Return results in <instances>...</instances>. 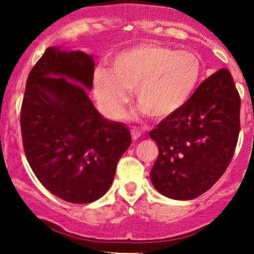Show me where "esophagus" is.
Returning a JSON list of instances; mask_svg holds the SVG:
<instances>
[{
    "instance_id": "1",
    "label": "esophagus",
    "mask_w": 254,
    "mask_h": 254,
    "mask_svg": "<svg viewBox=\"0 0 254 254\" xmlns=\"http://www.w3.org/2000/svg\"><path fill=\"white\" fill-rule=\"evenodd\" d=\"M140 135H141V130L137 129V127H132V129H131V136H132V139H134V140L139 139Z\"/></svg>"
}]
</instances>
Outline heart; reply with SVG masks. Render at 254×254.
Returning <instances> with one entry per match:
<instances>
[{"label":"heart","instance_id":"b5f03b06","mask_svg":"<svg viewBox=\"0 0 254 254\" xmlns=\"http://www.w3.org/2000/svg\"><path fill=\"white\" fill-rule=\"evenodd\" d=\"M201 74L202 62L195 52L141 43L118 54L113 70L95 68L93 90L102 112L112 119L122 118L134 88L142 109L166 118L189 102Z\"/></svg>","mask_w":254,"mask_h":254}]
</instances>
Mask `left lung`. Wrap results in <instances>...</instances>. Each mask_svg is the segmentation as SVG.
<instances>
[{
	"label": "left lung",
	"mask_w": 254,
	"mask_h": 254,
	"mask_svg": "<svg viewBox=\"0 0 254 254\" xmlns=\"http://www.w3.org/2000/svg\"><path fill=\"white\" fill-rule=\"evenodd\" d=\"M240 113L241 97L232 74L221 68L198 85L181 109L150 131L159 146L150 171L155 189L174 200H192L210 190L235 154Z\"/></svg>",
	"instance_id": "left-lung-1"
}]
</instances>
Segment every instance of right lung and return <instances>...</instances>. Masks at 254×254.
<instances>
[{
	"instance_id": "obj_1",
	"label": "right lung",
	"mask_w": 254,
	"mask_h": 254,
	"mask_svg": "<svg viewBox=\"0 0 254 254\" xmlns=\"http://www.w3.org/2000/svg\"><path fill=\"white\" fill-rule=\"evenodd\" d=\"M94 61L84 52L47 48L29 72L21 108L24 154L32 171L57 197L89 203L112 185L131 144L123 123L108 122L88 98Z\"/></svg>"
}]
</instances>
